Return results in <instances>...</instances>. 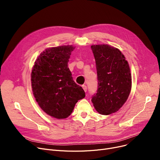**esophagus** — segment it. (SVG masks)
<instances>
[{"instance_id": "34e87169", "label": "esophagus", "mask_w": 160, "mask_h": 160, "mask_svg": "<svg viewBox=\"0 0 160 160\" xmlns=\"http://www.w3.org/2000/svg\"><path fill=\"white\" fill-rule=\"evenodd\" d=\"M82 88H83V91H84L85 92H86V91H87V86H85V85H83V86H82Z\"/></svg>"}]
</instances>
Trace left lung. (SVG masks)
I'll list each match as a JSON object with an SVG mask.
<instances>
[{"mask_svg": "<svg viewBox=\"0 0 160 160\" xmlns=\"http://www.w3.org/2000/svg\"><path fill=\"white\" fill-rule=\"evenodd\" d=\"M98 78L97 93L91 101L101 115L117 112L131 91L132 76L128 62L120 50L109 45H93Z\"/></svg>", "mask_w": 160, "mask_h": 160, "instance_id": "8db88e82", "label": "left lung"}]
</instances>
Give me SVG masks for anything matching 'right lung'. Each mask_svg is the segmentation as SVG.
I'll return each mask as SVG.
<instances>
[{
	"label": "right lung",
	"instance_id": "obj_1",
	"mask_svg": "<svg viewBox=\"0 0 160 160\" xmlns=\"http://www.w3.org/2000/svg\"><path fill=\"white\" fill-rule=\"evenodd\" d=\"M74 48L72 45L47 48L32 67L31 83L36 102L44 112L58 119L68 117L76 103L85 97L67 65Z\"/></svg>",
	"mask_w": 160,
	"mask_h": 160
}]
</instances>
